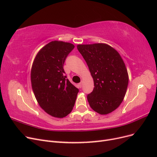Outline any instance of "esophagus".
Returning a JSON list of instances; mask_svg holds the SVG:
<instances>
[{
	"label": "esophagus",
	"instance_id": "34e87169",
	"mask_svg": "<svg viewBox=\"0 0 157 157\" xmlns=\"http://www.w3.org/2000/svg\"><path fill=\"white\" fill-rule=\"evenodd\" d=\"M78 86H79V88H81L82 86V82H80L78 84Z\"/></svg>",
	"mask_w": 157,
	"mask_h": 157
}]
</instances>
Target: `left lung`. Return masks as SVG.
Here are the masks:
<instances>
[{
  "instance_id": "obj_1",
  "label": "left lung",
  "mask_w": 157,
  "mask_h": 157,
  "mask_svg": "<svg viewBox=\"0 0 157 157\" xmlns=\"http://www.w3.org/2000/svg\"><path fill=\"white\" fill-rule=\"evenodd\" d=\"M94 79L93 91L88 94L90 106L100 115L115 111L122 102L128 84L125 64L118 52L108 44H78Z\"/></svg>"
}]
</instances>
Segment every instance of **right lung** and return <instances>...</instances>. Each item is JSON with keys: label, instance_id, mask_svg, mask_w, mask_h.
<instances>
[{"label": "right lung", "instance_id": "obj_1", "mask_svg": "<svg viewBox=\"0 0 157 157\" xmlns=\"http://www.w3.org/2000/svg\"><path fill=\"white\" fill-rule=\"evenodd\" d=\"M73 44L52 41L36 54L31 72L33 91L40 107L50 115L63 118L73 110L78 89L65 75L63 64Z\"/></svg>", "mask_w": 157, "mask_h": 157}]
</instances>
